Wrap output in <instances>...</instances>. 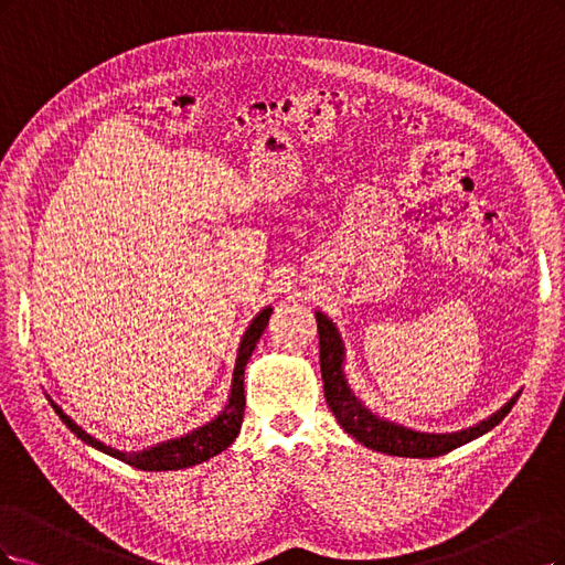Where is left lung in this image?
I'll return each instance as SVG.
<instances>
[{"label":"left lung","instance_id":"1","mask_svg":"<svg viewBox=\"0 0 565 565\" xmlns=\"http://www.w3.org/2000/svg\"><path fill=\"white\" fill-rule=\"evenodd\" d=\"M317 331H319V361H321V380H323V394L326 404L333 411L340 427L352 434L356 441L377 452L398 455V458H439V455L450 452L452 448H460L469 441L479 439L486 431L493 429L504 420V415L512 411L519 394H514L509 402L495 411L486 420L475 427H467L452 434H427L415 431L404 425H396L385 420L363 406L344 377L342 363H344V344L335 323L317 312Z\"/></svg>","mask_w":565,"mask_h":565}]
</instances>
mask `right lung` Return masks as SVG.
I'll return each mask as SVG.
<instances>
[{
    "label": "right lung",
    "mask_w": 565,
    "mask_h": 565,
    "mask_svg": "<svg viewBox=\"0 0 565 565\" xmlns=\"http://www.w3.org/2000/svg\"><path fill=\"white\" fill-rule=\"evenodd\" d=\"M271 315V307H265L263 312L250 321V326L246 329L242 344H239V352H236V366H234V375H232V390H230V398L225 408L221 411V415L215 417V420L192 429L185 436H178V439L171 441H161L152 448H145L138 452H124L117 450L113 446H105L103 441H98L96 436L86 434L75 420L67 413H63V408H58L56 404L51 402L53 411L58 413L61 420L67 425L70 431L77 434V439H82L84 444L94 446L107 455H113V458L131 465L136 469L142 471H171V469H185L192 465H202L213 455L223 452L234 439L236 434L242 429V420H244V408H246V396H244V369L246 363L256 350V344L265 331V326L269 321Z\"/></svg>",
    "instance_id": "right-lung-1"
}]
</instances>
